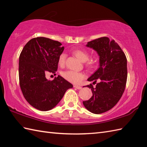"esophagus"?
<instances>
[{
    "instance_id": "34e87169",
    "label": "esophagus",
    "mask_w": 147,
    "mask_h": 147,
    "mask_svg": "<svg viewBox=\"0 0 147 147\" xmlns=\"http://www.w3.org/2000/svg\"><path fill=\"white\" fill-rule=\"evenodd\" d=\"M74 87L75 88H76V89H78V90H80V89H82V86H78V85H74Z\"/></svg>"
}]
</instances>
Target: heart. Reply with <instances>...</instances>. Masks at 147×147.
Masks as SVG:
<instances>
[{
	"instance_id": "heart-1",
	"label": "heart",
	"mask_w": 147,
	"mask_h": 147,
	"mask_svg": "<svg viewBox=\"0 0 147 147\" xmlns=\"http://www.w3.org/2000/svg\"><path fill=\"white\" fill-rule=\"evenodd\" d=\"M74 54L82 62H88L87 64L88 66L92 67L94 65V61L93 60H88L90 55L88 52L84 51V50L77 49L73 52ZM65 58H66V55L65 53H62L59 55L58 63L61 67L64 65ZM62 76L64 78L65 80H66L68 82H69L74 84H78L85 78V74L82 73V72H78L74 70H67L62 72L61 73Z\"/></svg>"
}]
</instances>
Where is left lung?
Masks as SVG:
<instances>
[{"label":"left lung","mask_w":147,"mask_h":147,"mask_svg":"<svg viewBox=\"0 0 147 147\" xmlns=\"http://www.w3.org/2000/svg\"><path fill=\"white\" fill-rule=\"evenodd\" d=\"M87 47L94 50L99 56V67L88 79L98 83L91 88L93 95L83 104L92 113L99 114L110 110L123 95L127 80V59L123 51L114 40L101 37L87 43Z\"/></svg>","instance_id":"obj_1"}]
</instances>
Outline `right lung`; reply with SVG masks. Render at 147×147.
Segmentation results:
<instances>
[{
	"label": "right lung",
	"instance_id": "add662e5",
	"mask_svg": "<svg viewBox=\"0 0 147 147\" xmlns=\"http://www.w3.org/2000/svg\"><path fill=\"white\" fill-rule=\"evenodd\" d=\"M61 43L45 37L34 38L22 50L19 59V79L23 96L33 107L42 111L57 105L73 85L61 76L46 78L57 70L59 57L64 47Z\"/></svg>",
	"mask_w": 147,
	"mask_h": 147
}]
</instances>
